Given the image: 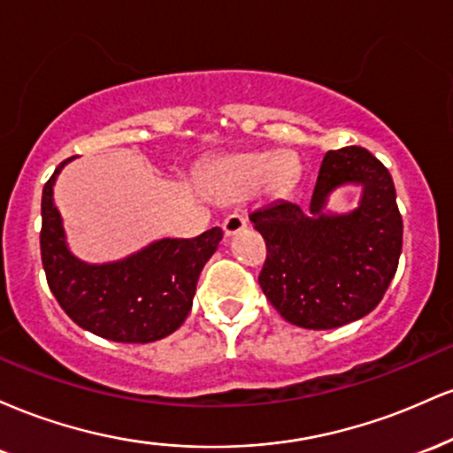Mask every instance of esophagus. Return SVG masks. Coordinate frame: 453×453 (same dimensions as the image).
<instances>
[{"label": "esophagus", "instance_id": "obj_1", "mask_svg": "<svg viewBox=\"0 0 453 453\" xmlns=\"http://www.w3.org/2000/svg\"><path fill=\"white\" fill-rule=\"evenodd\" d=\"M244 227H247V219H244L241 212H232V215H227L223 219V232H226V236H234V234L242 232Z\"/></svg>", "mask_w": 453, "mask_h": 453}]
</instances>
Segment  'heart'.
I'll return each instance as SVG.
<instances>
[{"instance_id":"obj_1","label":"heart","mask_w":453,"mask_h":453,"mask_svg":"<svg viewBox=\"0 0 453 453\" xmlns=\"http://www.w3.org/2000/svg\"><path fill=\"white\" fill-rule=\"evenodd\" d=\"M289 174V164L279 155H241L219 168L221 183L234 196L256 194L266 183L277 185Z\"/></svg>"}]
</instances>
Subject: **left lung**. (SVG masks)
<instances>
[{"instance_id":"left-lung-1","label":"left lung","mask_w":453,"mask_h":453,"mask_svg":"<svg viewBox=\"0 0 453 453\" xmlns=\"http://www.w3.org/2000/svg\"><path fill=\"white\" fill-rule=\"evenodd\" d=\"M341 184H360L361 204L332 216L325 202ZM249 219L266 241L262 292L294 326L332 330L362 319L396 274L403 251L396 189L386 165L362 147L327 150L304 209L279 200Z\"/></svg>"}]
</instances>
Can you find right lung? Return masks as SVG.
Returning a JSON list of instances; mask_svg holds the SVG:
<instances>
[{"label": "right lung", "instance_id": "right-lung-1", "mask_svg": "<svg viewBox=\"0 0 453 453\" xmlns=\"http://www.w3.org/2000/svg\"><path fill=\"white\" fill-rule=\"evenodd\" d=\"M42 191L40 251L46 280L74 324L102 339L153 342L173 334L187 319L202 268L219 247L221 227L196 238H161L142 251L111 264H87L65 244L61 215L53 202L57 174Z\"/></svg>", "mask_w": 453, "mask_h": 453}]
</instances>
